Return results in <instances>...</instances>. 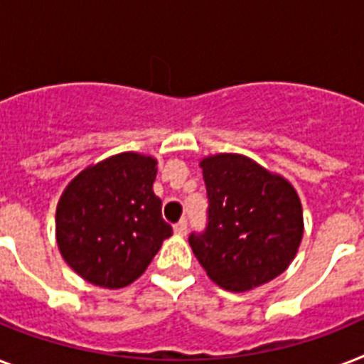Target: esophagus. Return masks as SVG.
<instances>
[{"instance_id": "1", "label": "esophagus", "mask_w": 364, "mask_h": 364, "mask_svg": "<svg viewBox=\"0 0 364 364\" xmlns=\"http://www.w3.org/2000/svg\"><path fill=\"white\" fill-rule=\"evenodd\" d=\"M173 232H176L177 236H187V221L181 219V221L177 223L176 227H173Z\"/></svg>"}]
</instances>
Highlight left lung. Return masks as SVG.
Instances as JSON below:
<instances>
[{"mask_svg":"<svg viewBox=\"0 0 364 364\" xmlns=\"http://www.w3.org/2000/svg\"><path fill=\"white\" fill-rule=\"evenodd\" d=\"M208 191V227L188 243L219 287L243 293L287 270L304 219L293 185L249 156L219 153L200 160Z\"/></svg>","mask_w":364,"mask_h":364,"instance_id":"1","label":"left lung"}]
</instances>
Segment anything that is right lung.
Listing matches in <instances>:
<instances>
[{"instance_id": "obj_1", "label": "right lung", "mask_w": 364, "mask_h": 364, "mask_svg": "<svg viewBox=\"0 0 364 364\" xmlns=\"http://www.w3.org/2000/svg\"><path fill=\"white\" fill-rule=\"evenodd\" d=\"M156 160L119 153L77 173L56 210V242L75 274L96 287L121 289L147 270L173 230L153 193Z\"/></svg>"}]
</instances>
